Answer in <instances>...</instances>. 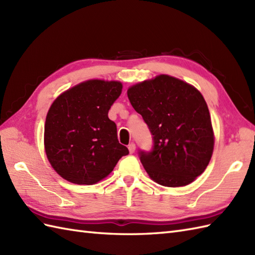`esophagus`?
Instances as JSON below:
<instances>
[{"instance_id": "obj_1", "label": "esophagus", "mask_w": 255, "mask_h": 255, "mask_svg": "<svg viewBox=\"0 0 255 255\" xmlns=\"http://www.w3.org/2000/svg\"><path fill=\"white\" fill-rule=\"evenodd\" d=\"M128 150H129V152H130V153H133L134 150H136V144H134V143L129 144L128 145Z\"/></svg>"}]
</instances>
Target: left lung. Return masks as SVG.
<instances>
[{"label":"left lung","instance_id":"8db88e82","mask_svg":"<svg viewBox=\"0 0 255 255\" xmlns=\"http://www.w3.org/2000/svg\"><path fill=\"white\" fill-rule=\"evenodd\" d=\"M134 111L153 136V151L140 152L151 180L167 187L191 184L206 170L215 134L202 93L167 74L131 85L127 91Z\"/></svg>","mask_w":255,"mask_h":255}]
</instances>
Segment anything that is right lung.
Here are the masks:
<instances>
[{"mask_svg": "<svg viewBox=\"0 0 255 255\" xmlns=\"http://www.w3.org/2000/svg\"><path fill=\"white\" fill-rule=\"evenodd\" d=\"M122 91L119 81L93 79L53 101L45 123V151L53 170L66 181L93 185L129 153L118 141L116 124L108 118Z\"/></svg>", "mask_w": 255, "mask_h": 255, "instance_id": "add662e5", "label": "right lung"}]
</instances>
